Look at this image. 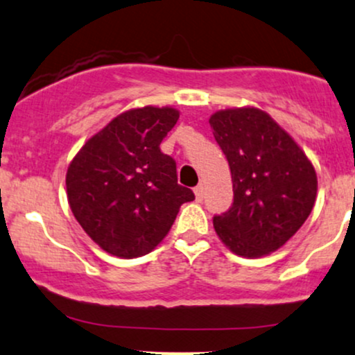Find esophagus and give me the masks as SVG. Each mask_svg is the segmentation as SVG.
Listing matches in <instances>:
<instances>
[{"label": "esophagus", "mask_w": 355, "mask_h": 355, "mask_svg": "<svg viewBox=\"0 0 355 355\" xmlns=\"http://www.w3.org/2000/svg\"><path fill=\"white\" fill-rule=\"evenodd\" d=\"M193 191H195V197H197V200H203V195H205V189H203V185H197Z\"/></svg>", "instance_id": "esophagus-1"}]
</instances>
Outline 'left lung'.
<instances>
[{"label": "left lung", "instance_id": "obj_1", "mask_svg": "<svg viewBox=\"0 0 355 355\" xmlns=\"http://www.w3.org/2000/svg\"><path fill=\"white\" fill-rule=\"evenodd\" d=\"M209 121L234 185V203L214 217L215 232L240 257L270 254L311 215L315 170L292 137L262 110H222Z\"/></svg>", "mask_w": 355, "mask_h": 355}]
</instances>
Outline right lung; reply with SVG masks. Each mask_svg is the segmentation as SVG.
<instances>
[{"label": "right lung", "mask_w": 355, "mask_h": 355, "mask_svg": "<svg viewBox=\"0 0 355 355\" xmlns=\"http://www.w3.org/2000/svg\"><path fill=\"white\" fill-rule=\"evenodd\" d=\"M178 116L168 107L121 113L68 166L73 215L108 254L135 259L152 252L172 229L182 203L195 198L178 185L177 164L160 150Z\"/></svg>", "instance_id": "right-lung-1"}]
</instances>
